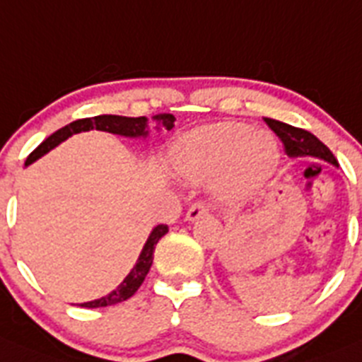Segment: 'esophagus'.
Wrapping results in <instances>:
<instances>
[{
    "instance_id": "obj_1",
    "label": "esophagus",
    "mask_w": 362,
    "mask_h": 362,
    "mask_svg": "<svg viewBox=\"0 0 362 362\" xmlns=\"http://www.w3.org/2000/svg\"><path fill=\"white\" fill-rule=\"evenodd\" d=\"M208 206L204 204V202H195V204H192L190 208H188L187 211V220H190V222H194V220L201 218V216L208 215Z\"/></svg>"
}]
</instances>
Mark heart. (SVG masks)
I'll list each match as a JSON object with an SVG mask.
<instances>
[{
    "mask_svg": "<svg viewBox=\"0 0 362 362\" xmlns=\"http://www.w3.org/2000/svg\"><path fill=\"white\" fill-rule=\"evenodd\" d=\"M277 161L274 140L242 122L199 127L181 136L172 151V165L179 175L192 181L216 177V190L227 199L256 190Z\"/></svg>",
    "mask_w": 362,
    "mask_h": 362,
    "instance_id": "b5f03b06",
    "label": "heart"
}]
</instances>
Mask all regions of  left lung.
I'll list each match as a JSON object with an SVG mask.
<instances>
[{
    "mask_svg": "<svg viewBox=\"0 0 362 362\" xmlns=\"http://www.w3.org/2000/svg\"><path fill=\"white\" fill-rule=\"evenodd\" d=\"M264 122L270 127L272 132L279 136V140L282 142L284 147V153L291 158L297 156H315L320 160H325L332 165H338V160L334 158V154L330 153L329 147L325 144L320 142L313 133L305 132L302 127L290 126V124L279 122L275 119H268L264 117Z\"/></svg>",
    "mask_w": 362,
    "mask_h": 362,
    "instance_id": "left-lung-1",
    "label": "left lung"
}]
</instances>
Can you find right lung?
<instances>
[{
  "mask_svg": "<svg viewBox=\"0 0 362 362\" xmlns=\"http://www.w3.org/2000/svg\"><path fill=\"white\" fill-rule=\"evenodd\" d=\"M154 119L161 120L163 126L167 129H172L174 127V115L170 113H163V115H156ZM147 119L146 117H120V115H98V117H88V119H78L74 122L67 124L65 127L54 132L53 135L47 136L28 158H26V163L30 165L32 161H35L37 158H40L42 154H46L47 151H51L53 147H57L58 144L64 142L65 139H69L74 133H81V132H88V129H99V132H108V133H115V135H122V136H144L147 135ZM168 233V227L165 223H160L158 227H154L153 233H151L149 240L144 245L142 254H140L139 261L133 267V270L129 272L126 279L119 284L117 290H113L112 293L106 295V297L98 298V300L92 302H85L81 304V308H106V305H113L119 304V302L127 300L129 297L136 293L140 286H142L144 279L146 275L149 274V268L153 264V257H154V247L156 243L160 242L161 236H165Z\"/></svg>",
  "mask_w": 362,
  "mask_h": 362,
  "instance_id": "1",
  "label": "right lung"
}]
</instances>
